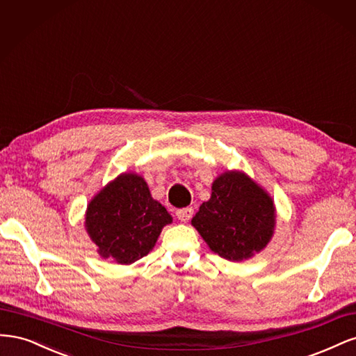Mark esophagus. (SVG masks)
Wrapping results in <instances>:
<instances>
[{"label":"esophagus","instance_id":"obj_1","mask_svg":"<svg viewBox=\"0 0 356 356\" xmlns=\"http://www.w3.org/2000/svg\"><path fill=\"white\" fill-rule=\"evenodd\" d=\"M193 208H181V209H177V218L181 220V221H188L191 217H193Z\"/></svg>","mask_w":356,"mask_h":356}]
</instances>
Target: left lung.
<instances>
[{
	"instance_id": "left-lung-1",
	"label": "left lung",
	"mask_w": 356,
	"mask_h": 356,
	"mask_svg": "<svg viewBox=\"0 0 356 356\" xmlns=\"http://www.w3.org/2000/svg\"><path fill=\"white\" fill-rule=\"evenodd\" d=\"M275 218L272 197L243 172L229 170L213 181L191 224L215 254L242 261L270 242Z\"/></svg>"
}]
</instances>
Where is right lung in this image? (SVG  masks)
I'll return each instance as SVG.
<instances>
[{
  "mask_svg": "<svg viewBox=\"0 0 356 356\" xmlns=\"http://www.w3.org/2000/svg\"><path fill=\"white\" fill-rule=\"evenodd\" d=\"M172 222L136 174H122L96 195L86 211V230L102 258L132 264L153 250L161 229Z\"/></svg>",
  "mask_w": 356,
  "mask_h": 356,
  "instance_id": "1",
  "label": "right lung"
}]
</instances>
